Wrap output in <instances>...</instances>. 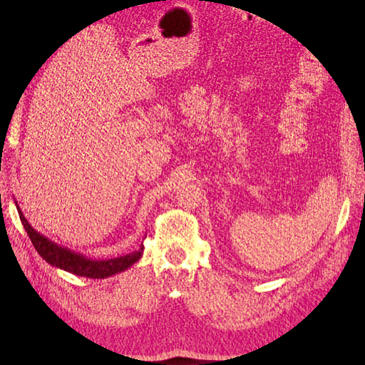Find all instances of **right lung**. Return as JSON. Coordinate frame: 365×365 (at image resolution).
Here are the masks:
<instances>
[{"mask_svg":"<svg viewBox=\"0 0 365 365\" xmlns=\"http://www.w3.org/2000/svg\"><path fill=\"white\" fill-rule=\"evenodd\" d=\"M16 208L19 212V217H21V222L25 227V231L28 232L38 255H40L51 266L59 267V269H63L73 275L94 278V279L108 278L110 275L120 274V272L128 269V267L136 263L143 255V245H142L138 252H133L125 256L113 257V259H108V260L90 259L81 253H75V252L69 250L68 247L56 244L51 240H48L47 237H44L43 234L36 232L35 229L29 225V222L25 219L22 210L19 208L17 202H16Z\"/></svg>","mask_w":365,"mask_h":365,"instance_id":"obj_1","label":"right lung"}]
</instances>
